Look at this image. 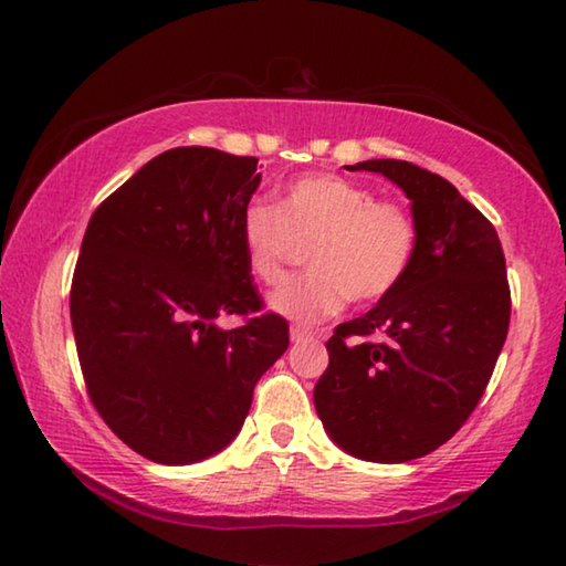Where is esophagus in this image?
Instances as JSON below:
<instances>
[{"mask_svg": "<svg viewBox=\"0 0 566 566\" xmlns=\"http://www.w3.org/2000/svg\"><path fill=\"white\" fill-rule=\"evenodd\" d=\"M290 337H292V342L314 339V337H319V332H314V329H310V327H302V324H294V327L290 329Z\"/></svg>", "mask_w": 566, "mask_h": 566, "instance_id": "obj_1", "label": "esophagus"}]
</instances>
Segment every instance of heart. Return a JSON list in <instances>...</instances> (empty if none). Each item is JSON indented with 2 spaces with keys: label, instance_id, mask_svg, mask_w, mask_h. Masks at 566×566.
I'll list each match as a JSON object with an SVG mask.
<instances>
[{
  "label": "heart",
  "instance_id": "b5f03b06",
  "mask_svg": "<svg viewBox=\"0 0 566 566\" xmlns=\"http://www.w3.org/2000/svg\"><path fill=\"white\" fill-rule=\"evenodd\" d=\"M239 237L249 272L264 284L284 280L296 244H308L310 272L292 276L270 296L274 312L319 322L347 300L375 304L405 280L417 254V219L397 199L339 175H304L286 185L276 205L252 199L242 209Z\"/></svg>",
  "mask_w": 566,
  "mask_h": 566
}]
</instances>
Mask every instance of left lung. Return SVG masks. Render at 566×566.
I'll use <instances>...</instances> for the list:
<instances>
[{
  "mask_svg": "<svg viewBox=\"0 0 566 566\" xmlns=\"http://www.w3.org/2000/svg\"><path fill=\"white\" fill-rule=\"evenodd\" d=\"M349 169L405 189L419 242L397 290L334 329L314 407L344 452L409 462L452 439L490 385L512 314L504 252L490 219L434 171L401 159Z\"/></svg>",
  "mask_w": 566,
  "mask_h": 566,
  "instance_id": "8db88e82",
  "label": "left lung"
}]
</instances>
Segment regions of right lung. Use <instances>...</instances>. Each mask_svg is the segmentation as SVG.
<instances>
[{
	"instance_id": "right-lung-1",
	"label": "right lung",
	"mask_w": 566,
	"mask_h": 566,
	"mask_svg": "<svg viewBox=\"0 0 566 566\" xmlns=\"http://www.w3.org/2000/svg\"><path fill=\"white\" fill-rule=\"evenodd\" d=\"M254 157L177 147L94 209L70 312L87 395L134 452L191 464L242 429L254 385L290 347L239 237L260 187ZM234 313L245 322L219 331Z\"/></svg>"
}]
</instances>
